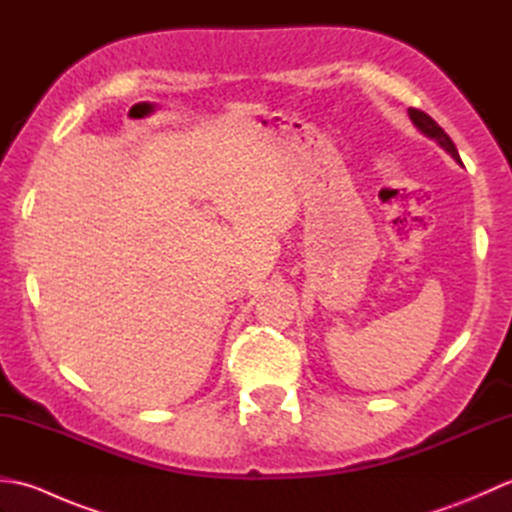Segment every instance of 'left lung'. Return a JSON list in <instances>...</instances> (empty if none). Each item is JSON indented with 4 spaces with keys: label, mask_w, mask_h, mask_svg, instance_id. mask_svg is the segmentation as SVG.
Segmentation results:
<instances>
[{
    "label": "left lung",
    "mask_w": 512,
    "mask_h": 512,
    "mask_svg": "<svg viewBox=\"0 0 512 512\" xmlns=\"http://www.w3.org/2000/svg\"><path fill=\"white\" fill-rule=\"evenodd\" d=\"M409 118H411L413 125H416L424 136H429V138L436 140V143H438L444 151H447V154H451V158H453L455 162H460V165H462L460 154H458V149H455L453 140L447 136V132H444V129H442L436 121H433V118H431L429 114H424V112L416 110V107H409Z\"/></svg>",
    "instance_id": "8db88e82"
}]
</instances>
